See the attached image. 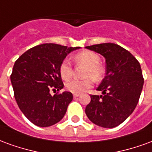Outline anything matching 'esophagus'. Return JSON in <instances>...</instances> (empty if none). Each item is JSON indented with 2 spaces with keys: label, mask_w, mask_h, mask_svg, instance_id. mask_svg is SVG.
<instances>
[{
  "label": "esophagus",
  "mask_w": 152,
  "mask_h": 152,
  "mask_svg": "<svg viewBox=\"0 0 152 152\" xmlns=\"http://www.w3.org/2000/svg\"><path fill=\"white\" fill-rule=\"evenodd\" d=\"M73 96H74V98H77L80 96V94H73Z\"/></svg>",
  "instance_id": "34e87169"
}]
</instances>
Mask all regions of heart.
<instances>
[{"instance_id":"b5f03b06","label":"heart","mask_w":152,"mask_h":152,"mask_svg":"<svg viewBox=\"0 0 152 152\" xmlns=\"http://www.w3.org/2000/svg\"><path fill=\"white\" fill-rule=\"evenodd\" d=\"M74 61L76 65L86 66L84 72V80H73L66 84V89L73 94H81L93 85V80L100 81L104 76L105 70L100 64L101 58L98 53L90 50H83L74 56ZM59 72L61 77L65 80H68L73 75V68L67 60H63L60 64Z\"/></svg>"}]
</instances>
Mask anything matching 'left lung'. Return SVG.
<instances>
[{"label":"left lung","instance_id":"8db88e82","mask_svg":"<svg viewBox=\"0 0 152 152\" xmlns=\"http://www.w3.org/2000/svg\"><path fill=\"white\" fill-rule=\"evenodd\" d=\"M86 48L102 54L107 63L106 76L97 89L102 95H90L86 115L99 126L116 127L133 113L140 98L144 83L140 63L116 44H99Z\"/></svg>","mask_w":152,"mask_h":152}]
</instances>
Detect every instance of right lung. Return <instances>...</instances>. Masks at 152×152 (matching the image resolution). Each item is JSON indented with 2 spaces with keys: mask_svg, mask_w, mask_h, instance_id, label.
I'll list each match as a JSON object with an SVG mask.
<instances>
[{
  "mask_svg": "<svg viewBox=\"0 0 152 152\" xmlns=\"http://www.w3.org/2000/svg\"><path fill=\"white\" fill-rule=\"evenodd\" d=\"M80 47L46 43L32 47L15 61L10 80L18 107L32 124L49 127L60 121L73 99L71 92L52 96L63 88L60 64ZM56 91V90H55Z\"/></svg>",
  "mask_w": 152,
  "mask_h": 152,
  "instance_id": "obj_1",
  "label": "right lung"
}]
</instances>
